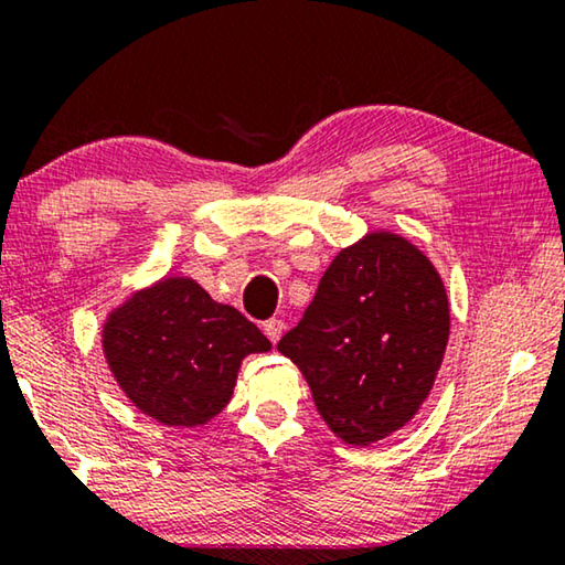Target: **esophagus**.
I'll return each mask as SVG.
<instances>
[{
    "instance_id": "34e87169",
    "label": "esophagus",
    "mask_w": 565,
    "mask_h": 565,
    "mask_svg": "<svg viewBox=\"0 0 565 565\" xmlns=\"http://www.w3.org/2000/svg\"><path fill=\"white\" fill-rule=\"evenodd\" d=\"M284 330H286L284 319H268V322L264 324V332H266V337H268V340H271V342H279Z\"/></svg>"
}]
</instances>
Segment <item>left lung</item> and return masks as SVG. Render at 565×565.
Here are the masks:
<instances>
[{"label": "left lung", "instance_id": "obj_1", "mask_svg": "<svg viewBox=\"0 0 565 565\" xmlns=\"http://www.w3.org/2000/svg\"><path fill=\"white\" fill-rule=\"evenodd\" d=\"M449 327V297L431 258L383 228L332 258L276 350L305 375L327 428L344 444L370 446L424 406Z\"/></svg>", "mask_w": 565, "mask_h": 565}]
</instances>
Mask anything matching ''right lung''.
<instances>
[{"mask_svg": "<svg viewBox=\"0 0 565 565\" xmlns=\"http://www.w3.org/2000/svg\"><path fill=\"white\" fill-rule=\"evenodd\" d=\"M100 350L131 406L162 426L195 428L228 406L243 360L271 342L195 279L170 274L108 311Z\"/></svg>", "mask_w": 565, "mask_h": 565, "instance_id": "1", "label": "right lung"}]
</instances>
